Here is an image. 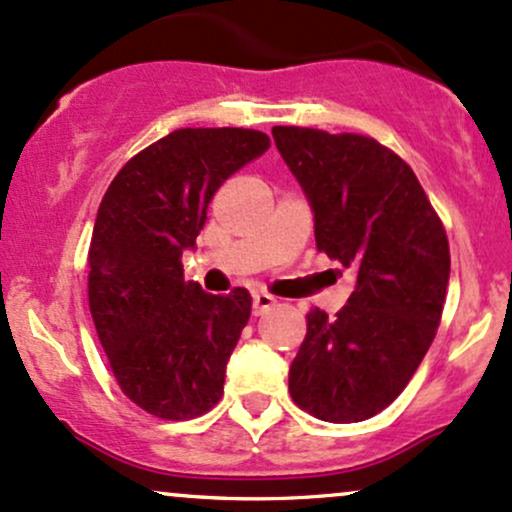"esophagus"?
Returning a JSON list of instances; mask_svg holds the SVG:
<instances>
[{
	"instance_id": "obj_1",
	"label": "esophagus",
	"mask_w": 512,
	"mask_h": 512,
	"mask_svg": "<svg viewBox=\"0 0 512 512\" xmlns=\"http://www.w3.org/2000/svg\"><path fill=\"white\" fill-rule=\"evenodd\" d=\"M273 307H275V300L271 295H266V292H256L254 302H251V312H254V317H261V314L271 312Z\"/></svg>"
}]
</instances>
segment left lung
Here are the masks:
<instances>
[{
    "instance_id": "8db88e82",
    "label": "left lung",
    "mask_w": 512,
    "mask_h": 512,
    "mask_svg": "<svg viewBox=\"0 0 512 512\" xmlns=\"http://www.w3.org/2000/svg\"><path fill=\"white\" fill-rule=\"evenodd\" d=\"M273 140L312 205L317 249L358 278L336 319L309 309L290 396L319 421H367L404 392L438 331L445 227L411 166L372 137L275 125Z\"/></svg>"
}]
</instances>
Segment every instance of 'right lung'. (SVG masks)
Here are the masks:
<instances>
[{"mask_svg": "<svg viewBox=\"0 0 512 512\" xmlns=\"http://www.w3.org/2000/svg\"><path fill=\"white\" fill-rule=\"evenodd\" d=\"M271 147L266 132L181 128L137 152L111 181L89 246V309L118 387L164 421L203 416L251 314L234 287L208 295L183 280V251L217 188Z\"/></svg>", "mask_w": 512, "mask_h": 512, "instance_id": "obj_1", "label": "right lung"}]
</instances>
